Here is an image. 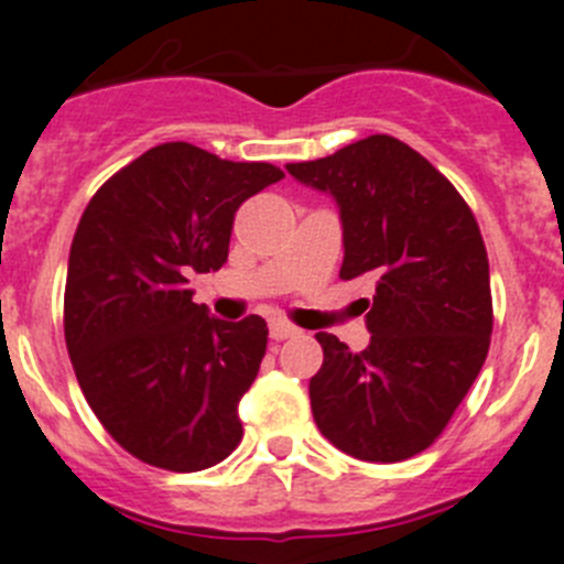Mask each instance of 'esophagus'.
I'll list each match as a JSON object with an SVG mask.
<instances>
[{
  "mask_svg": "<svg viewBox=\"0 0 564 564\" xmlns=\"http://www.w3.org/2000/svg\"><path fill=\"white\" fill-rule=\"evenodd\" d=\"M300 329L292 327L289 322H283V318H272L270 322V338L272 340H286V338H294Z\"/></svg>",
  "mask_w": 564,
  "mask_h": 564,
  "instance_id": "obj_1",
  "label": "esophagus"
}]
</instances>
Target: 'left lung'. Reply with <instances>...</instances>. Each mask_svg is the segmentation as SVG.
Segmentation results:
<instances>
[{"mask_svg":"<svg viewBox=\"0 0 564 564\" xmlns=\"http://www.w3.org/2000/svg\"><path fill=\"white\" fill-rule=\"evenodd\" d=\"M286 172L333 196L344 229L340 278H377L366 349L355 355L316 333L324 362L308 392L318 431L360 460L417 456L451 423L491 344V281L475 215L392 135H368Z\"/></svg>","mask_w":564,"mask_h":564,"instance_id":"1","label":"left lung"}]
</instances>
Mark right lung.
Wrapping results in <instances>:
<instances>
[{
    "label": "right lung",
    "mask_w": 564,
    "mask_h": 564,
    "mask_svg": "<svg viewBox=\"0 0 564 564\" xmlns=\"http://www.w3.org/2000/svg\"><path fill=\"white\" fill-rule=\"evenodd\" d=\"M283 180L185 141L147 150L93 196L67 259L65 340L84 398L130 456L198 471L240 445L261 316L224 322L187 278L229 259L235 213Z\"/></svg>",
    "instance_id": "obj_1"
}]
</instances>
